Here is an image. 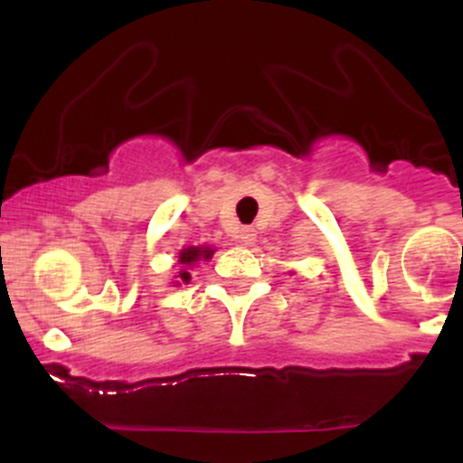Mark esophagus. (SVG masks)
Listing matches in <instances>:
<instances>
[{"label":"esophagus","instance_id":"esophagus-1","mask_svg":"<svg viewBox=\"0 0 463 463\" xmlns=\"http://www.w3.org/2000/svg\"><path fill=\"white\" fill-rule=\"evenodd\" d=\"M240 240L244 246H253L258 241V231L253 226H244L240 231Z\"/></svg>","mask_w":463,"mask_h":463}]
</instances>
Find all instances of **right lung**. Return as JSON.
Here are the masks:
<instances>
[{
	"mask_svg": "<svg viewBox=\"0 0 463 463\" xmlns=\"http://www.w3.org/2000/svg\"><path fill=\"white\" fill-rule=\"evenodd\" d=\"M214 255V249L213 246L203 244V246H185V249L179 250V260H176V264H179V273L175 275L176 282L175 287H181V284H188L190 282V269H193L194 264H199V261H208L210 258Z\"/></svg>",
	"mask_w": 463,
	"mask_h": 463,
	"instance_id": "1",
	"label": "right lung"
}]
</instances>
